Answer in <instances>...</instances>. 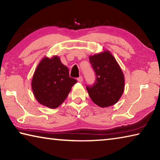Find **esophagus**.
<instances>
[{"label":"esophagus","instance_id":"1","mask_svg":"<svg viewBox=\"0 0 160 160\" xmlns=\"http://www.w3.org/2000/svg\"><path fill=\"white\" fill-rule=\"evenodd\" d=\"M78 81L79 82H82V76H80L79 78H78Z\"/></svg>","mask_w":160,"mask_h":160}]
</instances>
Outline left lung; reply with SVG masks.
Returning a JSON list of instances; mask_svg holds the SVG:
<instances>
[{
	"instance_id": "obj_1",
	"label": "left lung",
	"mask_w": 160,
	"mask_h": 160,
	"mask_svg": "<svg viewBox=\"0 0 160 160\" xmlns=\"http://www.w3.org/2000/svg\"><path fill=\"white\" fill-rule=\"evenodd\" d=\"M96 73L92 87L87 86L91 99L99 107L113 106L122 96L125 87L124 74L109 50L89 56Z\"/></svg>"
}]
</instances>
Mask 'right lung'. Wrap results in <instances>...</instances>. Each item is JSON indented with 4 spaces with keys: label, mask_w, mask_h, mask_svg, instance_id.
<instances>
[{
    "label": "right lung",
    "mask_w": 160,
    "mask_h": 160,
    "mask_svg": "<svg viewBox=\"0 0 160 160\" xmlns=\"http://www.w3.org/2000/svg\"><path fill=\"white\" fill-rule=\"evenodd\" d=\"M77 82L70 78L68 67L58 56L44 57L35 69L32 90L37 101L44 107L56 109L63 103Z\"/></svg>",
    "instance_id": "right-lung-1"
}]
</instances>
